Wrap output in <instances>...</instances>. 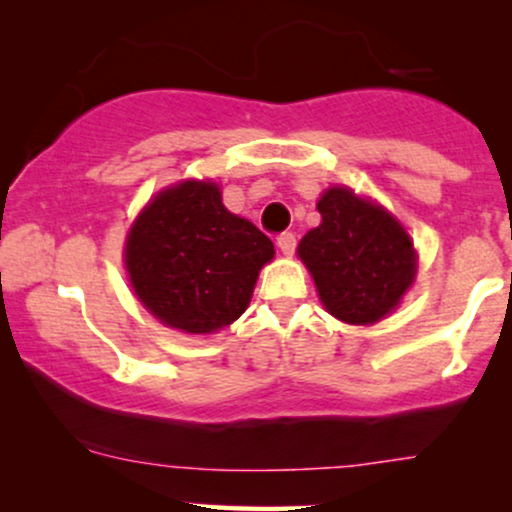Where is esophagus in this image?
<instances>
[{
	"label": "esophagus",
	"mask_w": 512,
	"mask_h": 512,
	"mask_svg": "<svg viewBox=\"0 0 512 512\" xmlns=\"http://www.w3.org/2000/svg\"><path fill=\"white\" fill-rule=\"evenodd\" d=\"M276 245H279V250L284 252V255H293V252H296V236H293L291 231L281 233V236L276 238Z\"/></svg>",
	"instance_id": "esophagus-1"
}]
</instances>
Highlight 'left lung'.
<instances>
[{"mask_svg": "<svg viewBox=\"0 0 512 512\" xmlns=\"http://www.w3.org/2000/svg\"><path fill=\"white\" fill-rule=\"evenodd\" d=\"M322 223L305 233L298 255L320 301L349 325H373L395 310L416 272L404 228L368 199L332 187L317 202Z\"/></svg>", "mask_w": 512, "mask_h": 512, "instance_id": "left-lung-1", "label": "left lung"}]
</instances>
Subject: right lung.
Instances as JSON below:
<instances>
[{"instance_id": "1", "label": "right lung", "mask_w": 512, "mask_h": 512, "mask_svg": "<svg viewBox=\"0 0 512 512\" xmlns=\"http://www.w3.org/2000/svg\"><path fill=\"white\" fill-rule=\"evenodd\" d=\"M274 243L231 214L211 182L163 190L129 231L125 264L139 301L163 325L209 334L248 308Z\"/></svg>"}]
</instances>
